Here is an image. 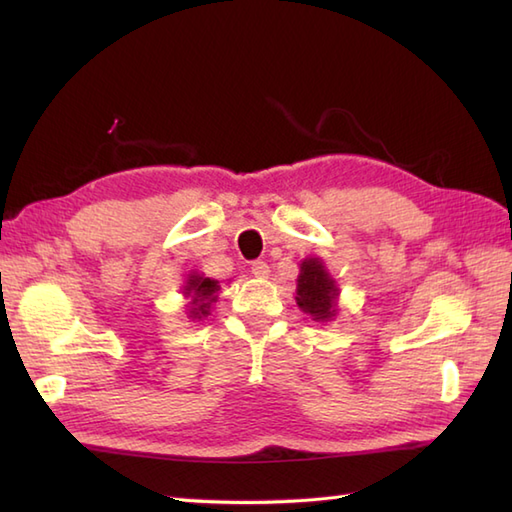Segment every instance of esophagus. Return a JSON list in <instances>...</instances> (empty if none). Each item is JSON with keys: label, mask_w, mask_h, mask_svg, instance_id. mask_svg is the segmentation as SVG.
<instances>
[{"label": "esophagus", "mask_w": 512, "mask_h": 512, "mask_svg": "<svg viewBox=\"0 0 512 512\" xmlns=\"http://www.w3.org/2000/svg\"><path fill=\"white\" fill-rule=\"evenodd\" d=\"M250 273H253L257 279H266L270 273V266L264 262V259H255V262L250 264Z\"/></svg>", "instance_id": "esophagus-1"}]
</instances>
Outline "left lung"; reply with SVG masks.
<instances>
[{
	"instance_id": "obj_1",
	"label": "left lung",
	"mask_w": 512,
	"mask_h": 512,
	"mask_svg": "<svg viewBox=\"0 0 512 512\" xmlns=\"http://www.w3.org/2000/svg\"><path fill=\"white\" fill-rule=\"evenodd\" d=\"M339 295L328 270L319 259H306L301 264V275L297 279V303L303 312L312 314L317 321H328L334 317V299Z\"/></svg>"
}]
</instances>
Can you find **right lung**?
I'll list each match as a JSON object with an SVG mask.
<instances>
[{"label": "right lung", "mask_w": 512, "mask_h": 512, "mask_svg": "<svg viewBox=\"0 0 512 512\" xmlns=\"http://www.w3.org/2000/svg\"><path fill=\"white\" fill-rule=\"evenodd\" d=\"M187 292L184 295H193V308H191V317L193 319H202L209 314L211 303L215 301V292L220 290L215 279L209 277H200V275H191L187 281Z\"/></svg>", "instance_id": "right-lung-1"}]
</instances>
